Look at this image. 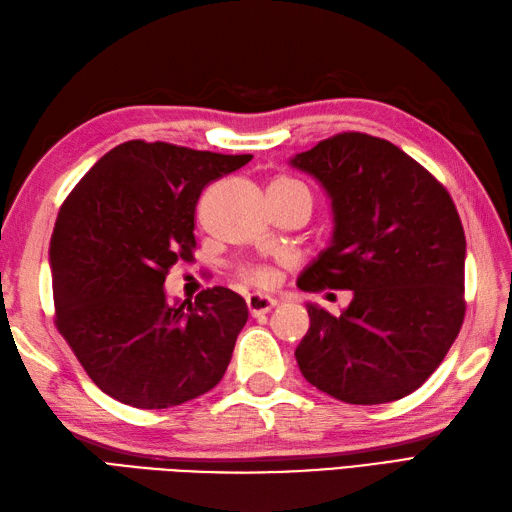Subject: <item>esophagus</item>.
Returning a JSON list of instances; mask_svg holds the SVG:
<instances>
[{"mask_svg": "<svg viewBox=\"0 0 512 512\" xmlns=\"http://www.w3.org/2000/svg\"><path fill=\"white\" fill-rule=\"evenodd\" d=\"M245 304H247L249 315L258 317V315H265V313H269V310L276 308L278 302L269 295H247Z\"/></svg>", "mask_w": 512, "mask_h": 512, "instance_id": "obj_1", "label": "esophagus"}]
</instances>
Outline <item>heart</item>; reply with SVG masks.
<instances>
[{
    "instance_id": "heart-1",
    "label": "heart",
    "mask_w": 512,
    "mask_h": 512,
    "mask_svg": "<svg viewBox=\"0 0 512 512\" xmlns=\"http://www.w3.org/2000/svg\"><path fill=\"white\" fill-rule=\"evenodd\" d=\"M278 182L302 184V182H297L293 178H278ZM241 280H245L247 284H252V286H260V289H267V286L276 282V276H273V269H269L265 265H247V267L241 269Z\"/></svg>"
}]
</instances>
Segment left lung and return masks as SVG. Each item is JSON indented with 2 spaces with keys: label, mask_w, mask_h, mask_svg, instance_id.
<instances>
[{
  "label": "left lung",
  "mask_w": 512,
  "mask_h": 512,
  "mask_svg": "<svg viewBox=\"0 0 512 512\" xmlns=\"http://www.w3.org/2000/svg\"><path fill=\"white\" fill-rule=\"evenodd\" d=\"M332 199L334 234L297 280L302 291L350 289L339 317L308 304L295 358L304 378L347 404L417 391L465 319V230L445 186L400 147L341 132L297 154Z\"/></svg>",
  "instance_id": "1"
}]
</instances>
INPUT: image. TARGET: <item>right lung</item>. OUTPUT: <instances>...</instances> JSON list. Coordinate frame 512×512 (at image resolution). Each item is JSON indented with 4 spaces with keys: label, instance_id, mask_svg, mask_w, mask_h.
<instances>
[{
    "label": "right lung",
    "instance_id": "obj_1",
    "mask_svg": "<svg viewBox=\"0 0 512 512\" xmlns=\"http://www.w3.org/2000/svg\"><path fill=\"white\" fill-rule=\"evenodd\" d=\"M252 160L128 141L69 193L49 243L56 328L89 378L134 408L178 406L219 384L247 304L223 286L167 302L165 278L193 263L204 186Z\"/></svg>",
    "mask_w": 512,
    "mask_h": 512
}]
</instances>
